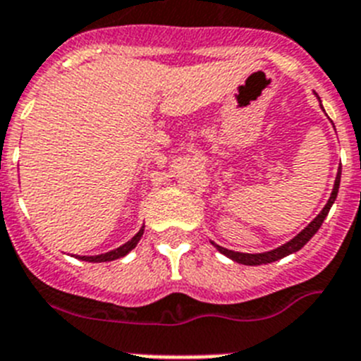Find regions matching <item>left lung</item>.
<instances>
[{"instance_id": "left-lung-1", "label": "left lung", "mask_w": 361, "mask_h": 361, "mask_svg": "<svg viewBox=\"0 0 361 361\" xmlns=\"http://www.w3.org/2000/svg\"><path fill=\"white\" fill-rule=\"evenodd\" d=\"M340 178H341V171L336 174L334 189H332L331 198H329L327 205H325L324 209H322V212H319V214L312 219L311 224L307 225V227L303 228L302 233L298 234L296 238H293L289 243H285V245L278 247V249H274V250H269V252H262V255H245V252H234V250L224 249V247L216 245V243H214V247L219 250V252H221V255H225L227 258L234 259V262H238V263H243V265H263V263H272V262H276V259L293 255V252H296V250L302 249L307 241L311 240V238L318 233V228L322 227L324 219L327 218L332 203H334V200H336V196H338V189H340Z\"/></svg>"}]
</instances>
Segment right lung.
I'll list each match as a JSON object with an SVG mask.
<instances>
[{
	"label": "right lung",
	"instance_id": "add662e5",
	"mask_svg": "<svg viewBox=\"0 0 361 361\" xmlns=\"http://www.w3.org/2000/svg\"><path fill=\"white\" fill-rule=\"evenodd\" d=\"M142 234H143V227L140 228V233H137L133 240L127 241L125 245L118 247V249L111 250V252H105V255H99V256H80V259H83V262H112V259L121 258V256H125L127 252H130V250L137 245V241H140Z\"/></svg>",
	"mask_w": 361,
	"mask_h": 361
}]
</instances>
